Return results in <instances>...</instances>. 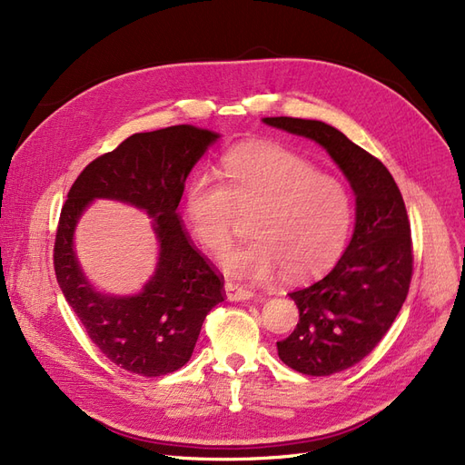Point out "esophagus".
<instances>
[{
    "instance_id": "obj_1",
    "label": "esophagus",
    "mask_w": 465,
    "mask_h": 465,
    "mask_svg": "<svg viewBox=\"0 0 465 465\" xmlns=\"http://www.w3.org/2000/svg\"><path fill=\"white\" fill-rule=\"evenodd\" d=\"M224 294H227V301L241 302V301H250L252 297H254V291L227 281V283H224Z\"/></svg>"
}]
</instances>
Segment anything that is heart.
I'll list each match as a JSON object with an SVG mask.
<instances>
[{"mask_svg":"<svg viewBox=\"0 0 465 465\" xmlns=\"http://www.w3.org/2000/svg\"><path fill=\"white\" fill-rule=\"evenodd\" d=\"M223 179L193 174L184 211L195 238L223 254L232 242L236 211L252 213L254 241L229 252L223 272L234 279L270 281L281 270L292 279L323 273L347 244L353 207L340 180L277 143H252L223 159Z\"/></svg>","mask_w":465,"mask_h":465,"instance_id":"1","label":"heart"}]
</instances>
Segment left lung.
<instances>
[{
    "label": "left lung",
    "mask_w": 465,
    "mask_h": 465,
    "mask_svg": "<svg viewBox=\"0 0 465 465\" xmlns=\"http://www.w3.org/2000/svg\"><path fill=\"white\" fill-rule=\"evenodd\" d=\"M263 124L326 149L355 193V229L343 256L326 277L289 292L299 323L277 341L279 359L292 371L330 376L367 357L401 311L413 273L410 219L388 168L333 125L287 116Z\"/></svg>",
    "instance_id": "obj_1"
}]
</instances>
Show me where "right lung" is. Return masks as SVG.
I'll list each match as a JSON object with an SVG mask.
<instances>
[{"label":"right lung","mask_w":465,"mask_h":465,"mask_svg":"<svg viewBox=\"0 0 465 465\" xmlns=\"http://www.w3.org/2000/svg\"><path fill=\"white\" fill-rule=\"evenodd\" d=\"M221 135L190 124L134 134L74 182L54 246L55 279L91 341L120 369L163 376L190 361L202 323L223 302V281L190 242L176 213L186 178ZM94 199L142 208L160 244L153 275L134 295L98 292L82 272L74 229Z\"/></svg>","instance_id":"1"}]
</instances>
